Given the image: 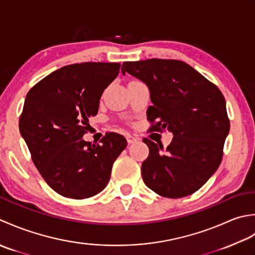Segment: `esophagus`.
<instances>
[{"mask_svg":"<svg viewBox=\"0 0 255 255\" xmlns=\"http://www.w3.org/2000/svg\"><path fill=\"white\" fill-rule=\"evenodd\" d=\"M137 139H138L137 137L132 136V135H128V136H127V141H128V144H133L135 142H137Z\"/></svg>","mask_w":255,"mask_h":255,"instance_id":"obj_1","label":"esophagus"}]
</instances>
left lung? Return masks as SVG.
I'll return each mask as SVG.
<instances>
[{"mask_svg": "<svg viewBox=\"0 0 255 255\" xmlns=\"http://www.w3.org/2000/svg\"><path fill=\"white\" fill-rule=\"evenodd\" d=\"M128 72L148 87L150 131L174 135L165 149L148 138L142 163L145 185L159 196L181 198L207 183L219 167L230 129L226 100L216 85L186 62L174 59L127 61Z\"/></svg>", "mask_w": 255, "mask_h": 255, "instance_id": "1", "label": "left lung"}]
</instances>
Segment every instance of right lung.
<instances>
[{
    "instance_id": "1",
    "label": "right lung",
    "mask_w": 255,
    "mask_h": 255,
    "mask_svg": "<svg viewBox=\"0 0 255 255\" xmlns=\"http://www.w3.org/2000/svg\"><path fill=\"white\" fill-rule=\"evenodd\" d=\"M117 62L65 66L37 82L26 96L19 131L36 168L56 193L85 199L106 188L127 139L107 133L101 144L86 142L89 118L120 72Z\"/></svg>"
}]
</instances>
